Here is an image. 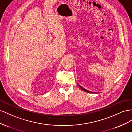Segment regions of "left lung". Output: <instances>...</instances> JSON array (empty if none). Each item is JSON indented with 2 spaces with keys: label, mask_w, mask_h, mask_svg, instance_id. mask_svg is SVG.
Segmentation results:
<instances>
[{
  "label": "left lung",
  "mask_w": 132,
  "mask_h": 132,
  "mask_svg": "<svg viewBox=\"0 0 132 132\" xmlns=\"http://www.w3.org/2000/svg\"><path fill=\"white\" fill-rule=\"evenodd\" d=\"M78 85L79 87H80L81 88V89L83 90V91H85V92H88V93H93V92L89 91H88V90H87V89H86L84 88H83V87H82L80 85H79V84H78Z\"/></svg>",
  "instance_id": "obj_1"
}]
</instances>
